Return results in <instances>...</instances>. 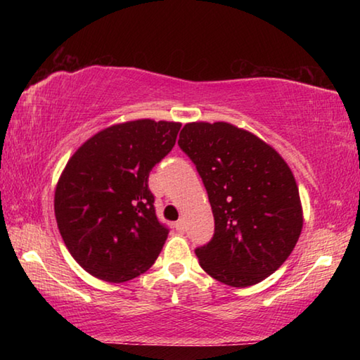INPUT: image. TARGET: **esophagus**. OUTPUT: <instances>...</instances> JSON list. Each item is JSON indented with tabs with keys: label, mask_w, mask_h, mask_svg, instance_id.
Segmentation results:
<instances>
[{
	"label": "esophagus",
	"mask_w": 360,
	"mask_h": 360,
	"mask_svg": "<svg viewBox=\"0 0 360 360\" xmlns=\"http://www.w3.org/2000/svg\"><path fill=\"white\" fill-rule=\"evenodd\" d=\"M174 227H176V230L179 231V233H182V231H184V221H182V219H181V221H178V222L174 224Z\"/></svg>",
	"instance_id": "1"
}]
</instances>
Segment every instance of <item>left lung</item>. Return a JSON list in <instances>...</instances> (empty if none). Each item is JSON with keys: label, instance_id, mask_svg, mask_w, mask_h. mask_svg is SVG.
Returning <instances> with one entry per match:
<instances>
[{"label": "left lung", "instance_id": "8db88e82", "mask_svg": "<svg viewBox=\"0 0 360 360\" xmlns=\"http://www.w3.org/2000/svg\"><path fill=\"white\" fill-rule=\"evenodd\" d=\"M178 144L202 176L214 216V236L195 249L200 266L231 288L264 281L303 229L294 173L276 149L229 122L186 124Z\"/></svg>", "mask_w": 360, "mask_h": 360}]
</instances>
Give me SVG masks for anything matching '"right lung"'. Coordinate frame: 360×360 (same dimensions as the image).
I'll return each mask as SVG.
<instances>
[{"label": "right lung", "mask_w": 360, "mask_h": 360, "mask_svg": "<svg viewBox=\"0 0 360 360\" xmlns=\"http://www.w3.org/2000/svg\"><path fill=\"white\" fill-rule=\"evenodd\" d=\"M179 129V122H122L95 133L66 163L53 211L65 246L92 276L130 281L160 254L168 229L155 216L148 178Z\"/></svg>", "instance_id": "1"}]
</instances>
